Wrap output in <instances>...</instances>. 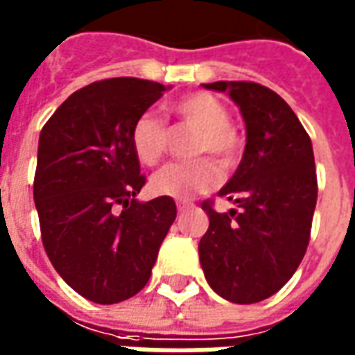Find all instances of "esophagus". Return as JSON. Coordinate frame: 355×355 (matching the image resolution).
I'll list each match as a JSON object with an SVG mask.
<instances>
[{"instance_id":"1","label":"esophagus","mask_w":355,"mask_h":355,"mask_svg":"<svg viewBox=\"0 0 355 355\" xmlns=\"http://www.w3.org/2000/svg\"><path fill=\"white\" fill-rule=\"evenodd\" d=\"M190 206H192V202H188V200H178L177 202V208L180 209V211H182V209L190 208Z\"/></svg>"}]
</instances>
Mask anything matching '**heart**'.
I'll return each mask as SVG.
<instances>
[{
  "mask_svg": "<svg viewBox=\"0 0 355 355\" xmlns=\"http://www.w3.org/2000/svg\"><path fill=\"white\" fill-rule=\"evenodd\" d=\"M171 112L177 118L178 126L196 132L188 153L192 157L198 155H208L209 157L163 167L151 177V190L159 196L168 198H190L214 190L221 180L215 162L218 160L223 168H231L237 165L243 151L239 132L229 124V110L214 95L196 91L175 101L171 105ZM130 141L137 161L146 167H155L168 153L171 128L157 114L144 112L132 124Z\"/></svg>",
  "mask_w": 355,
  "mask_h": 355,
  "instance_id": "heart-1",
  "label": "heart"
}]
</instances>
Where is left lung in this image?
Returning <instances> with one entry per match:
<instances>
[{
	"label": "left lung",
	"mask_w": 355,
	"mask_h": 355,
	"mask_svg": "<svg viewBox=\"0 0 355 355\" xmlns=\"http://www.w3.org/2000/svg\"><path fill=\"white\" fill-rule=\"evenodd\" d=\"M229 91L247 124V146L219 196L237 209L219 214L214 200L198 252L211 289L231 303L268 299L288 284L307 252L317 206V171L309 134L289 105L254 81L204 85Z\"/></svg>",
	"instance_id": "1"
}]
</instances>
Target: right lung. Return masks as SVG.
I'll return each instance as SVG.
<instances>
[{"mask_svg": "<svg viewBox=\"0 0 355 355\" xmlns=\"http://www.w3.org/2000/svg\"><path fill=\"white\" fill-rule=\"evenodd\" d=\"M165 85L112 77L69 95L38 139L35 206L52 266L79 295L112 305L146 288L175 200L137 202L146 175L130 130Z\"/></svg>", "mask_w": 355, "mask_h": 355, "instance_id": "add662e5", "label": "right lung"}]
</instances>
